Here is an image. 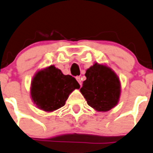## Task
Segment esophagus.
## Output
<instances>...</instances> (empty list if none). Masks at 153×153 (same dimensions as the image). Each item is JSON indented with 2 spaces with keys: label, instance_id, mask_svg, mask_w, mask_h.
I'll list each match as a JSON object with an SVG mask.
<instances>
[{
  "label": "esophagus",
  "instance_id": "1",
  "mask_svg": "<svg viewBox=\"0 0 153 153\" xmlns=\"http://www.w3.org/2000/svg\"><path fill=\"white\" fill-rule=\"evenodd\" d=\"M76 80L78 81V82L79 83L80 85H81L82 84V81H81V78L80 76H77L76 77Z\"/></svg>",
  "mask_w": 153,
  "mask_h": 153
}]
</instances>
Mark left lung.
Masks as SVG:
<instances>
[{
    "label": "left lung",
    "mask_w": 153,
    "mask_h": 153,
    "mask_svg": "<svg viewBox=\"0 0 153 153\" xmlns=\"http://www.w3.org/2000/svg\"><path fill=\"white\" fill-rule=\"evenodd\" d=\"M85 76L80 91L90 107L97 111H108L117 105L120 82L111 68L96 63L86 71Z\"/></svg>",
    "instance_id": "1"
}]
</instances>
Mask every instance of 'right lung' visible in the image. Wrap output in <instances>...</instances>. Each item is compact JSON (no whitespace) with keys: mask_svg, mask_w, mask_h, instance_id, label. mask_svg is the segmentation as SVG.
Segmentation results:
<instances>
[{"mask_svg":"<svg viewBox=\"0 0 153 153\" xmlns=\"http://www.w3.org/2000/svg\"><path fill=\"white\" fill-rule=\"evenodd\" d=\"M79 88L75 78L63 75L60 69L50 66L39 71L33 77L30 95L39 109L51 112L64 106L69 94Z\"/></svg>","mask_w":153,"mask_h":153,"instance_id":"right-lung-1","label":"right lung"}]
</instances>
